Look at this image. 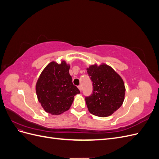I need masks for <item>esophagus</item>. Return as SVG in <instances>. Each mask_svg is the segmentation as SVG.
Masks as SVG:
<instances>
[{
	"mask_svg": "<svg viewBox=\"0 0 159 159\" xmlns=\"http://www.w3.org/2000/svg\"><path fill=\"white\" fill-rule=\"evenodd\" d=\"M78 89H80V91H81V85H80L78 86Z\"/></svg>",
	"mask_w": 159,
	"mask_h": 159,
	"instance_id": "1",
	"label": "esophagus"
}]
</instances>
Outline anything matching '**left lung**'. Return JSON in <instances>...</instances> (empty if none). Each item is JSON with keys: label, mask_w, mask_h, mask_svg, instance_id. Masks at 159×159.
I'll return each instance as SVG.
<instances>
[{"label": "left lung", "mask_w": 159, "mask_h": 159, "mask_svg": "<svg viewBox=\"0 0 159 159\" xmlns=\"http://www.w3.org/2000/svg\"><path fill=\"white\" fill-rule=\"evenodd\" d=\"M93 83V93L85 98L89 111L96 116L106 117L121 106L125 95L122 78L106 64H95L87 68Z\"/></svg>", "instance_id": "left-lung-1"}]
</instances>
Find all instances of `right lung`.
Here are the masks:
<instances>
[{"label": "right lung", "instance_id": "1", "mask_svg": "<svg viewBox=\"0 0 159 159\" xmlns=\"http://www.w3.org/2000/svg\"><path fill=\"white\" fill-rule=\"evenodd\" d=\"M70 65L65 60L60 64L52 61L43 70L36 84L38 102L46 112L60 115L68 111L74 96L80 93L72 83L69 70Z\"/></svg>", "mask_w": 159, "mask_h": 159}]
</instances>
